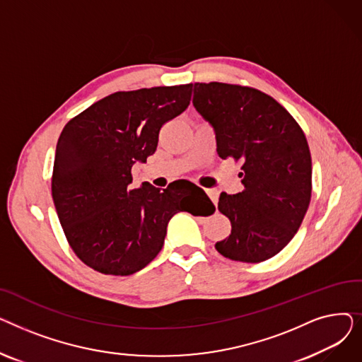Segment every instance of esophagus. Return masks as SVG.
<instances>
[{
  "instance_id": "34e87169",
  "label": "esophagus",
  "mask_w": 362,
  "mask_h": 362,
  "mask_svg": "<svg viewBox=\"0 0 362 362\" xmlns=\"http://www.w3.org/2000/svg\"><path fill=\"white\" fill-rule=\"evenodd\" d=\"M205 192H206V195L211 198V201L217 205V202H218V192L216 191V189H205Z\"/></svg>"
}]
</instances>
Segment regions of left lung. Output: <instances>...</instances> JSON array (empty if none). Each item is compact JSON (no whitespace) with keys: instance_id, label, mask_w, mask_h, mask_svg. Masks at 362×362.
Returning a JSON list of instances; mask_svg holds the SVG:
<instances>
[{"instance_id":"1","label":"left lung","mask_w":362,"mask_h":362,"mask_svg":"<svg viewBox=\"0 0 362 362\" xmlns=\"http://www.w3.org/2000/svg\"><path fill=\"white\" fill-rule=\"evenodd\" d=\"M192 103L214 129L218 156L242 161L245 189L218 199L232 232L216 250L242 262L274 257L298 232L311 201L305 135L286 108L254 88L195 83Z\"/></svg>"}]
</instances>
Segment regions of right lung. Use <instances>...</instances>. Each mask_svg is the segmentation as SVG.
Masks as SVG:
<instances>
[{"label":"right lung","mask_w":362,"mask_h":362,"mask_svg":"<svg viewBox=\"0 0 362 362\" xmlns=\"http://www.w3.org/2000/svg\"><path fill=\"white\" fill-rule=\"evenodd\" d=\"M191 95V83L116 92L64 126L52 199L71 250L90 269L112 276L142 270L161 251L170 218L186 211L175 186L133 189L130 171L154 154L160 129L187 108ZM198 192L213 214L214 204Z\"/></svg>","instance_id":"obj_1"}]
</instances>
